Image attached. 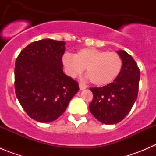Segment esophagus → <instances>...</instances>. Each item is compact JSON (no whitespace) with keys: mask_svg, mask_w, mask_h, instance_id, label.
I'll return each instance as SVG.
<instances>
[{"mask_svg":"<svg viewBox=\"0 0 156 156\" xmlns=\"http://www.w3.org/2000/svg\"><path fill=\"white\" fill-rule=\"evenodd\" d=\"M79 88L81 90H83L86 89L87 88V85H86L85 84H84V83H80L79 84Z\"/></svg>","mask_w":156,"mask_h":156,"instance_id":"esophagus-1","label":"esophagus"}]
</instances>
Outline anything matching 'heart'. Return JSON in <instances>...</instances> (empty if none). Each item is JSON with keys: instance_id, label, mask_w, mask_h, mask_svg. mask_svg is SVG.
<instances>
[{"instance_id": "heart-1", "label": "heart", "mask_w": 156, "mask_h": 156, "mask_svg": "<svg viewBox=\"0 0 156 156\" xmlns=\"http://www.w3.org/2000/svg\"><path fill=\"white\" fill-rule=\"evenodd\" d=\"M62 64L70 76H76L86 69V76L92 84L104 86L112 82L119 75L122 59L115 52L84 48L74 56L64 55Z\"/></svg>"}]
</instances>
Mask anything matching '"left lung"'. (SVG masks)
Returning <instances> with one entry per match:
<instances>
[{"label":"left lung","instance_id":"8db88e82","mask_svg":"<svg viewBox=\"0 0 156 156\" xmlns=\"http://www.w3.org/2000/svg\"><path fill=\"white\" fill-rule=\"evenodd\" d=\"M117 53L122 68L114 81L102 87L90 88L94 99L89 105L91 114L103 124L114 125L125 119L136 100L140 72L133 58L125 50Z\"/></svg>","mask_w":156,"mask_h":156}]
</instances>
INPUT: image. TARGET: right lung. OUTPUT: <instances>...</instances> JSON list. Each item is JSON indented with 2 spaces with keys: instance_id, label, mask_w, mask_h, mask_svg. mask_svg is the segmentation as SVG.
<instances>
[{
  "instance_id": "add662e5",
  "label": "right lung",
  "mask_w": 156,
  "mask_h": 156,
  "mask_svg": "<svg viewBox=\"0 0 156 156\" xmlns=\"http://www.w3.org/2000/svg\"><path fill=\"white\" fill-rule=\"evenodd\" d=\"M66 43L43 39L31 43L16 58L15 90L26 112L39 122L57 119L79 90L62 70Z\"/></svg>"
}]
</instances>
